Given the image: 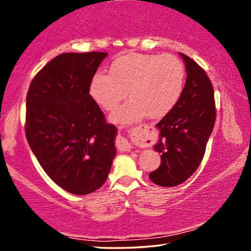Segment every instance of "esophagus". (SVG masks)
Returning <instances> with one entry per match:
<instances>
[{"label": "esophagus", "instance_id": "1", "mask_svg": "<svg viewBox=\"0 0 251 251\" xmlns=\"http://www.w3.org/2000/svg\"><path fill=\"white\" fill-rule=\"evenodd\" d=\"M116 146L120 151H130L132 149L131 144H130L126 138H119L116 142Z\"/></svg>", "mask_w": 251, "mask_h": 251}]
</instances>
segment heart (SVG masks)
Returning <instances> with one entry per match:
<instances>
[{
	"label": "heart",
	"instance_id": "heart-1",
	"mask_svg": "<svg viewBox=\"0 0 251 251\" xmlns=\"http://www.w3.org/2000/svg\"><path fill=\"white\" fill-rule=\"evenodd\" d=\"M185 70L173 54L129 53L113 61L111 75L97 73L90 95L102 109L112 112L126 97L131 98L112 115L113 121L130 123L149 116L167 115L179 100Z\"/></svg>",
	"mask_w": 251,
	"mask_h": 251
}]
</instances>
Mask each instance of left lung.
Here are the masks:
<instances>
[{
	"instance_id": "8db88e82",
	"label": "left lung",
	"mask_w": 251,
	"mask_h": 251,
	"mask_svg": "<svg viewBox=\"0 0 251 251\" xmlns=\"http://www.w3.org/2000/svg\"><path fill=\"white\" fill-rule=\"evenodd\" d=\"M186 67V82L175 107L156 125L160 138L154 150L161 164L150 174L159 186H177L195 173L216 120L214 88L210 78L193 59L179 52Z\"/></svg>"
}]
</instances>
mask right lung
<instances>
[{"instance_id":"1","label":"right lung","mask_w":251,"mask_h":251,"mask_svg":"<svg viewBox=\"0 0 251 251\" xmlns=\"http://www.w3.org/2000/svg\"><path fill=\"white\" fill-rule=\"evenodd\" d=\"M107 52L61 53L29 85L25 132L48 176L63 190L89 194L107 179L118 130L90 91L92 77Z\"/></svg>"}]
</instances>
